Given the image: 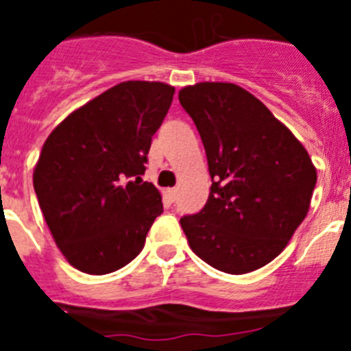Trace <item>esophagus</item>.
Returning a JSON list of instances; mask_svg holds the SVG:
<instances>
[{
	"instance_id": "obj_1",
	"label": "esophagus",
	"mask_w": 351,
	"mask_h": 351,
	"mask_svg": "<svg viewBox=\"0 0 351 351\" xmlns=\"http://www.w3.org/2000/svg\"><path fill=\"white\" fill-rule=\"evenodd\" d=\"M167 195H169V198L172 202H176V198H178V188H170V190H167Z\"/></svg>"
}]
</instances>
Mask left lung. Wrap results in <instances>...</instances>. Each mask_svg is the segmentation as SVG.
Returning a JSON list of instances; mask_svg holds the SVG:
<instances>
[{
    "instance_id": "obj_1",
    "label": "left lung",
    "mask_w": 351,
    "mask_h": 351,
    "mask_svg": "<svg viewBox=\"0 0 351 351\" xmlns=\"http://www.w3.org/2000/svg\"><path fill=\"white\" fill-rule=\"evenodd\" d=\"M210 173L204 209L182 216L188 244L210 267L246 274L267 265L304 221L316 169L293 133L258 98L230 82L179 91Z\"/></svg>"
}]
</instances>
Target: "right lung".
Segmentation results:
<instances>
[{
	"label": "right lung",
	"mask_w": 351,
	"mask_h": 351,
	"mask_svg": "<svg viewBox=\"0 0 351 351\" xmlns=\"http://www.w3.org/2000/svg\"><path fill=\"white\" fill-rule=\"evenodd\" d=\"M173 91L163 82L117 84L73 110L43 144L35 193L56 244L79 271L125 267L163 213L160 191L142 176Z\"/></svg>",
	"instance_id": "add662e5"
}]
</instances>
